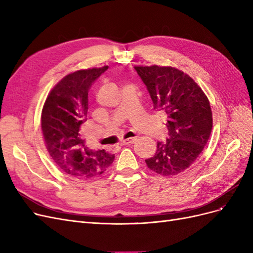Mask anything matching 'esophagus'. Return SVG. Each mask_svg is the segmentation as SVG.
Segmentation results:
<instances>
[{
  "instance_id": "obj_1",
  "label": "esophagus",
  "mask_w": 253,
  "mask_h": 253,
  "mask_svg": "<svg viewBox=\"0 0 253 253\" xmlns=\"http://www.w3.org/2000/svg\"><path fill=\"white\" fill-rule=\"evenodd\" d=\"M136 140V137H130V138H126V140H123L121 142V144L123 145H128V144H133Z\"/></svg>"
}]
</instances>
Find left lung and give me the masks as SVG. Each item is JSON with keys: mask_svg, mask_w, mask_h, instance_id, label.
Listing matches in <instances>:
<instances>
[{"mask_svg": "<svg viewBox=\"0 0 253 253\" xmlns=\"http://www.w3.org/2000/svg\"><path fill=\"white\" fill-rule=\"evenodd\" d=\"M153 103L167 117L168 137L158 142L154 156L145 160L158 174L172 176L183 172L203 151L212 129V112L201 87L173 67L135 66Z\"/></svg>", "mask_w": 253, "mask_h": 253, "instance_id": "obj_1", "label": "left lung"}]
</instances>
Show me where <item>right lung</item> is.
Returning <instances> with one entry per match:
<instances>
[{
	"mask_svg": "<svg viewBox=\"0 0 253 253\" xmlns=\"http://www.w3.org/2000/svg\"><path fill=\"white\" fill-rule=\"evenodd\" d=\"M108 69L91 68L69 73L48 94L41 126L52 161L66 174L93 178L104 173L115 154L89 149L81 137V125L87 121L88 91L94 81Z\"/></svg>",
	"mask_w": 253,
	"mask_h": 253,
	"instance_id": "obj_1",
	"label": "right lung"
}]
</instances>
